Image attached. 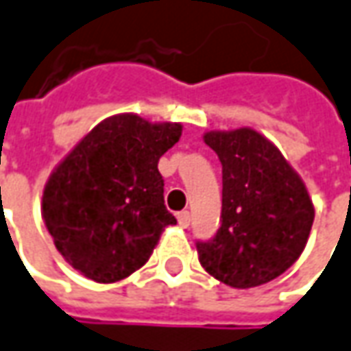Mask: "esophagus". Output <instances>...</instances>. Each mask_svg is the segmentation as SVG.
<instances>
[{"label":"esophagus","instance_id":"1","mask_svg":"<svg viewBox=\"0 0 351 351\" xmlns=\"http://www.w3.org/2000/svg\"><path fill=\"white\" fill-rule=\"evenodd\" d=\"M178 222H180L181 228H187V226L191 224V214L187 213V210H183V213L178 214Z\"/></svg>","mask_w":351,"mask_h":351}]
</instances>
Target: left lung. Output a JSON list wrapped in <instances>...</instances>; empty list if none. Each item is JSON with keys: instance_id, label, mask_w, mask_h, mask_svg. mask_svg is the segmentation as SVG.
Masks as SVG:
<instances>
[{"instance_id": "left-lung-1", "label": "left lung", "mask_w": 351, "mask_h": 351, "mask_svg": "<svg viewBox=\"0 0 351 351\" xmlns=\"http://www.w3.org/2000/svg\"><path fill=\"white\" fill-rule=\"evenodd\" d=\"M204 143L222 164V216L197 241L203 269L232 288L267 284L290 269L311 232L315 208L300 176L253 129L210 131Z\"/></svg>"}]
</instances>
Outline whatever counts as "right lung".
Returning a JSON list of instances; mask_svg holds the SVG:
<instances>
[{"mask_svg": "<svg viewBox=\"0 0 351 351\" xmlns=\"http://www.w3.org/2000/svg\"><path fill=\"white\" fill-rule=\"evenodd\" d=\"M180 137V123L114 115L49 176L42 216L82 276L102 284L127 278L147 263L164 228L178 222L164 204L158 160Z\"/></svg>", "mask_w": 351, "mask_h": 351, "instance_id": "right-lung-1", "label": "right lung"}]
</instances>
